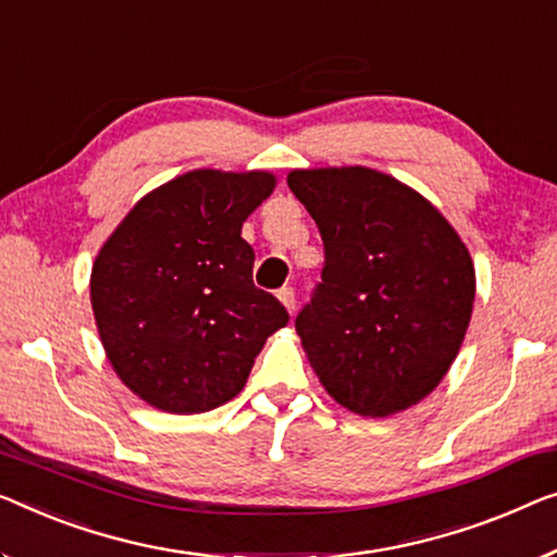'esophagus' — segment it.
Instances as JSON below:
<instances>
[{"instance_id":"1","label":"esophagus","mask_w":557,"mask_h":557,"mask_svg":"<svg viewBox=\"0 0 557 557\" xmlns=\"http://www.w3.org/2000/svg\"><path fill=\"white\" fill-rule=\"evenodd\" d=\"M277 297H280V302L287 307V312H295V289L293 287H282V289H277Z\"/></svg>"}]
</instances>
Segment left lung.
I'll list each match as a JSON object with an SVG mask.
<instances>
[{
    "instance_id": "left-lung-1",
    "label": "left lung",
    "mask_w": 557,
    "mask_h": 557,
    "mask_svg": "<svg viewBox=\"0 0 557 557\" xmlns=\"http://www.w3.org/2000/svg\"><path fill=\"white\" fill-rule=\"evenodd\" d=\"M287 185L325 245L322 282L295 320L314 375L364 418L412 408L468 332V247L425 197L377 170H293Z\"/></svg>"
}]
</instances>
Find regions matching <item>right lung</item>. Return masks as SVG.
Wrapping results in <instances>:
<instances>
[{
    "label": "right lung",
    "mask_w": 557,
    "mask_h": 557,
    "mask_svg": "<svg viewBox=\"0 0 557 557\" xmlns=\"http://www.w3.org/2000/svg\"><path fill=\"white\" fill-rule=\"evenodd\" d=\"M270 172L193 170L132 207L92 264L89 297L107 358L157 410L220 408L245 387L289 314L255 287L243 222L275 189Z\"/></svg>",
    "instance_id": "1"
}]
</instances>
